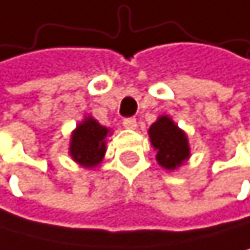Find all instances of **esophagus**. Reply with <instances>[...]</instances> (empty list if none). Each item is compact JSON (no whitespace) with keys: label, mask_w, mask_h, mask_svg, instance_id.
<instances>
[{"label":"esophagus","mask_w":250,"mask_h":250,"mask_svg":"<svg viewBox=\"0 0 250 250\" xmlns=\"http://www.w3.org/2000/svg\"><path fill=\"white\" fill-rule=\"evenodd\" d=\"M123 126L126 129H135L137 127V120L134 116H130V118H124L123 120Z\"/></svg>","instance_id":"34e87169"}]
</instances>
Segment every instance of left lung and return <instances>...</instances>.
Returning <instances> with one entry per match:
<instances>
[{
  "label": "left lung",
  "mask_w": 250,
  "mask_h": 250,
  "mask_svg": "<svg viewBox=\"0 0 250 250\" xmlns=\"http://www.w3.org/2000/svg\"><path fill=\"white\" fill-rule=\"evenodd\" d=\"M151 138V145L157 151L155 159L165 169L174 171L180 165H184L190 157V145L182 129L169 116H159L147 130Z\"/></svg>",
  "instance_id": "8db88e82"
}]
</instances>
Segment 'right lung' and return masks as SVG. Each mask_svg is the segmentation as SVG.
<instances>
[{
	"instance_id": "1",
	"label": "right lung",
	"mask_w": 250,
	"mask_h": 250,
	"mask_svg": "<svg viewBox=\"0 0 250 250\" xmlns=\"http://www.w3.org/2000/svg\"><path fill=\"white\" fill-rule=\"evenodd\" d=\"M108 129L87 116L74 129L70 140V155L83 168H95L103 162L105 154V137Z\"/></svg>"
}]
</instances>
